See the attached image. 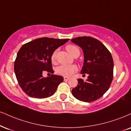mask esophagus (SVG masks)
Listing matches in <instances>:
<instances>
[{
    "mask_svg": "<svg viewBox=\"0 0 131 131\" xmlns=\"http://www.w3.org/2000/svg\"><path fill=\"white\" fill-rule=\"evenodd\" d=\"M64 81H68V80H70V78H67V77H64Z\"/></svg>",
    "mask_w": 131,
    "mask_h": 131,
    "instance_id": "34e87169",
    "label": "esophagus"
}]
</instances>
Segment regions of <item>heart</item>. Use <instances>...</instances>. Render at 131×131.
Wrapping results in <instances>:
<instances>
[{
  "label": "heart",
  "mask_w": 131,
  "mask_h": 131,
  "mask_svg": "<svg viewBox=\"0 0 131 131\" xmlns=\"http://www.w3.org/2000/svg\"><path fill=\"white\" fill-rule=\"evenodd\" d=\"M66 49L69 53L73 56L74 57H77L80 55V49L78 46L75 45H69L66 46ZM57 50H54L50 56V60L52 63H55L56 62L57 59ZM78 70L76 66L74 64H70V65H62L59 66L56 69V71L60 75H63L65 77H70L73 74L74 72Z\"/></svg>",
  "instance_id": "1"
}]
</instances>
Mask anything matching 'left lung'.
I'll use <instances>...</instances> for the list:
<instances>
[{"mask_svg": "<svg viewBox=\"0 0 131 131\" xmlns=\"http://www.w3.org/2000/svg\"><path fill=\"white\" fill-rule=\"evenodd\" d=\"M71 41L82 49L84 63L81 73L89 74L86 81L79 79L72 94L81 101H94L102 97L111 86L113 78V58L106 47L94 38L77 37Z\"/></svg>", "mask_w": 131, "mask_h": 131, "instance_id": "1", "label": "left lung"}]
</instances>
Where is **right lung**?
Masks as SVG:
<instances>
[{"mask_svg": "<svg viewBox=\"0 0 131 131\" xmlns=\"http://www.w3.org/2000/svg\"><path fill=\"white\" fill-rule=\"evenodd\" d=\"M69 40L44 37L24 44L20 48L14 69L20 88L28 96L41 99L55 93L63 78L53 74L50 56L54 50ZM45 71L53 74L44 78L42 73Z\"/></svg>", "mask_w": 131, "mask_h": 131, "instance_id": "1", "label": "right lung"}]
</instances>
